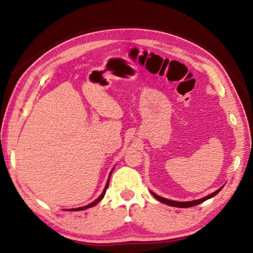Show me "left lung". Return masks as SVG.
Masks as SVG:
<instances>
[{"instance_id":"obj_1","label":"left lung","mask_w":253,"mask_h":253,"mask_svg":"<svg viewBox=\"0 0 253 253\" xmlns=\"http://www.w3.org/2000/svg\"><path fill=\"white\" fill-rule=\"evenodd\" d=\"M222 188H223V186H222V187L219 188V189H217L216 191H214L213 193H211V194H209V195L203 197V199L194 200V201H190V202H177V201H171V200L164 199V197L159 196V195H157L156 193H154V192H152V191H151V193H152V195H153L154 197H155L156 200H158V201H159L160 203H162V204H166V205H169V206H171V207H175V208H189V207H193V206H196V205H200V204L204 203L205 201H207V200H209V199H212V197H214Z\"/></svg>"}]
</instances>
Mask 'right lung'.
<instances>
[{
  "label": "right lung",
  "instance_id": "right-lung-1",
  "mask_svg": "<svg viewBox=\"0 0 253 253\" xmlns=\"http://www.w3.org/2000/svg\"><path fill=\"white\" fill-rule=\"evenodd\" d=\"M114 169H115V168H114ZM114 169H113V170H114ZM112 172H113V171H111V173H109V175H108V179H107V182H106V185H105V187H104V189H103L102 193L100 194V196L98 197L97 200H95L93 203H91V204H89V205H86V206H84V207H80V208H75V209H68V210H66V211H83V210H85V209L92 208V207H94L95 205H97L98 203H99V202L103 199L104 195H105L106 189H107V187H108V184H109V178H111Z\"/></svg>",
  "mask_w": 253,
  "mask_h": 253
}]
</instances>
